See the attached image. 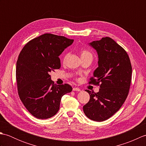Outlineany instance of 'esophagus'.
<instances>
[{"label":"esophagus","mask_w":146,"mask_h":146,"mask_svg":"<svg viewBox=\"0 0 146 146\" xmlns=\"http://www.w3.org/2000/svg\"><path fill=\"white\" fill-rule=\"evenodd\" d=\"M73 91H77V92H80L81 91V89L80 88H76V87H75V88H73Z\"/></svg>","instance_id":"1"}]
</instances>
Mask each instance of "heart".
Listing matches in <instances>:
<instances>
[{
  "instance_id": "1",
  "label": "heart",
  "mask_w": 146,
  "mask_h": 146,
  "mask_svg": "<svg viewBox=\"0 0 146 146\" xmlns=\"http://www.w3.org/2000/svg\"><path fill=\"white\" fill-rule=\"evenodd\" d=\"M88 55H92L91 53L90 52H88V51L85 50V49H82L81 51V58L82 57H85L86 56H88ZM67 54H65L64 56V60H65V59L67 57Z\"/></svg>"
}]
</instances>
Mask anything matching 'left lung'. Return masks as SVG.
Masks as SVG:
<instances>
[{"mask_svg":"<svg viewBox=\"0 0 146 146\" xmlns=\"http://www.w3.org/2000/svg\"><path fill=\"white\" fill-rule=\"evenodd\" d=\"M98 54V68L89 83L100 85L99 92L86 90L90 100L83 111L90 119L102 122L109 119L122 107L131 83L132 66L127 52L110 38L89 43Z\"/></svg>","mask_w":146,"mask_h":146,"instance_id":"8db88e82","label":"left lung"}]
</instances>
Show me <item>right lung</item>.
I'll list each match as a JSON object with an SVG mask.
<instances>
[{"mask_svg": "<svg viewBox=\"0 0 146 146\" xmlns=\"http://www.w3.org/2000/svg\"><path fill=\"white\" fill-rule=\"evenodd\" d=\"M73 41L44 34L27 42L19 55L16 64L19 96L27 110L38 119L54 116L60 109L61 97L72 91L68 84H54L49 73L60 69L59 56Z\"/></svg>", "mask_w": 146, "mask_h": 146, "instance_id": "add662e5", "label": "right lung"}]
</instances>
